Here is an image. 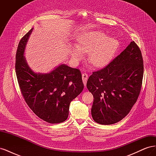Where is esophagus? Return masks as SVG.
I'll use <instances>...</instances> for the list:
<instances>
[{"mask_svg": "<svg viewBox=\"0 0 156 156\" xmlns=\"http://www.w3.org/2000/svg\"><path fill=\"white\" fill-rule=\"evenodd\" d=\"M82 79H83V82L84 83V85L85 86L88 80V75L87 73H83L82 74Z\"/></svg>", "mask_w": 156, "mask_h": 156, "instance_id": "1", "label": "esophagus"}]
</instances>
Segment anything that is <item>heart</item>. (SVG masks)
Instances as JSON below:
<instances>
[{"instance_id":"obj_1","label":"heart","mask_w":156,"mask_h":156,"mask_svg":"<svg viewBox=\"0 0 156 156\" xmlns=\"http://www.w3.org/2000/svg\"><path fill=\"white\" fill-rule=\"evenodd\" d=\"M119 41L101 30H92L79 37L77 47L72 49V57L79 60L83 53H88V61L97 68L105 66L114 58L119 48Z\"/></svg>"}]
</instances>
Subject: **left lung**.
<instances>
[{
  "mask_svg": "<svg viewBox=\"0 0 156 156\" xmlns=\"http://www.w3.org/2000/svg\"><path fill=\"white\" fill-rule=\"evenodd\" d=\"M143 72V56L133 41L106 67L93 72L87 87L94 96V120L110 125L127 116L138 99Z\"/></svg>",
  "mask_w": 156,
  "mask_h": 156,
  "instance_id": "obj_1",
  "label": "left lung"
}]
</instances>
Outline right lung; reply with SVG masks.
I'll return each mask as SVG.
<instances>
[{"label":"right lung","instance_id":"add662e5","mask_svg":"<svg viewBox=\"0 0 156 156\" xmlns=\"http://www.w3.org/2000/svg\"><path fill=\"white\" fill-rule=\"evenodd\" d=\"M33 28L22 37L16 53V72L25 101L40 119L58 124L68 119L71 101L84 88L80 71L64 64L47 73L34 72L24 56Z\"/></svg>","mask_w":156,"mask_h":156}]
</instances>
